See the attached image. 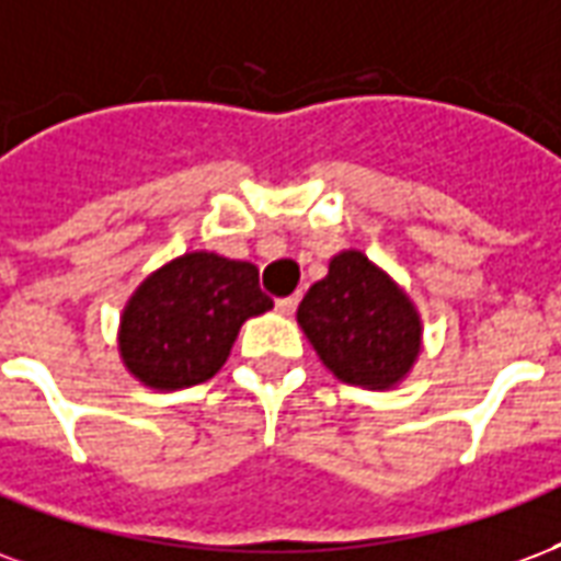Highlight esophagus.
Returning <instances> with one entry per match:
<instances>
[{"mask_svg": "<svg viewBox=\"0 0 561 561\" xmlns=\"http://www.w3.org/2000/svg\"><path fill=\"white\" fill-rule=\"evenodd\" d=\"M298 308V296L289 298H277V313H284V317H293Z\"/></svg>", "mask_w": 561, "mask_h": 561, "instance_id": "obj_1", "label": "esophagus"}]
</instances>
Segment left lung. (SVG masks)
Wrapping results in <instances>:
<instances>
[{
    "mask_svg": "<svg viewBox=\"0 0 561 561\" xmlns=\"http://www.w3.org/2000/svg\"><path fill=\"white\" fill-rule=\"evenodd\" d=\"M320 362L346 386L398 388L419 362L424 325L407 289L365 253L341 251L296 313Z\"/></svg>",
    "mask_w": 561,
    "mask_h": 561,
    "instance_id": "8db88e82",
    "label": "left lung"
}]
</instances>
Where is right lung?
I'll list each match as a JSON object with an SVG mask.
<instances>
[{"label": "right lung", "instance_id": "right-lung-1", "mask_svg": "<svg viewBox=\"0 0 561 561\" xmlns=\"http://www.w3.org/2000/svg\"><path fill=\"white\" fill-rule=\"evenodd\" d=\"M256 265L191 251L154 268L118 317V358L140 386L179 391L218 374L239 329L272 310Z\"/></svg>", "mask_w": 561, "mask_h": 561}]
</instances>
